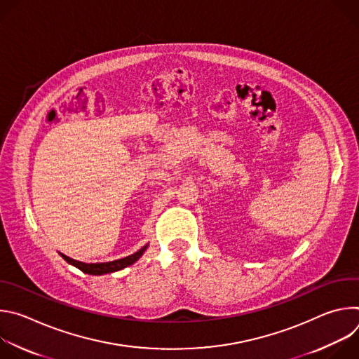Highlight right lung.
<instances>
[{
    "label": "right lung",
    "mask_w": 359,
    "mask_h": 359,
    "mask_svg": "<svg viewBox=\"0 0 359 359\" xmlns=\"http://www.w3.org/2000/svg\"><path fill=\"white\" fill-rule=\"evenodd\" d=\"M149 243L146 245H143L140 250H137L136 252L128 255V257H123V259H119V260H114V262H108V263H82V262H76L74 259H69L68 255L65 254H61V257L69 263L71 266H75L76 269H79L81 271L86 273V274H92V276H104V274H109V273H115V271H119V270H123L125 267H129L132 266L133 263H136L143 252L146 251Z\"/></svg>",
    "instance_id": "right-lung-1"
}]
</instances>
